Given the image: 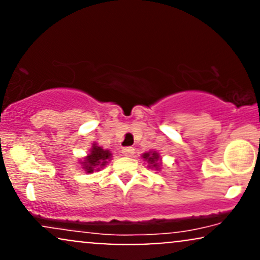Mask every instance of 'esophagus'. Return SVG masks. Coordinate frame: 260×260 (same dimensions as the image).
<instances>
[{
	"instance_id": "obj_1",
	"label": "esophagus",
	"mask_w": 260,
	"mask_h": 260,
	"mask_svg": "<svg viewBox=\"0 0 260 260\" xmlns=\"http://www.w3.org/2000/svg\"><path fill=\"white\" fill-rule=\"evenodd\" d=\"M122 154L124 155V156H133L134 154V149L132 147H126L122 149Z\"/></svg>"
}]
</instances>
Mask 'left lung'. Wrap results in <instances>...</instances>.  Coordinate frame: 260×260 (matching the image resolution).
<instances>
[{
    "label": "left lung",
    "mask_w": 260,
    "mask_h": 260,
    "mask_svg": "<svg viewBox=\"0 0 260 260\" xmlns=\"http://www.w3.org/2000/svg\"><path fill=\"white\" fill-rule=\"evenodd\" d=\"M143 160L147 161L149 164V168L150 169H155V170H160L161 169V159L160 155L156 151H148V153H144L142 155Z\"/></svg>",
    "instance_id": "1"
}]
</instances>
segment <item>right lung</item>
Segmentation results:
<instances>
[{
	"mask_svg": "<svg viewBox=\"0 0 260 260\" xmlns=\"http://www.w3.org/2000/svg\"><path fill=\"white\" fill-rule=\"evenodd\" d=\"M112 154L110 150L103 149L98 144H92L89 154L82 161L83 170L86 174H92L94 171H100V169L105 168L106 164L111 160Z\"/></svg>",
	"mask_w": 260,
	"mask_h": 260,
	"instance_id": "add662e5",
	"label": "right lung"
}]
</instances>
